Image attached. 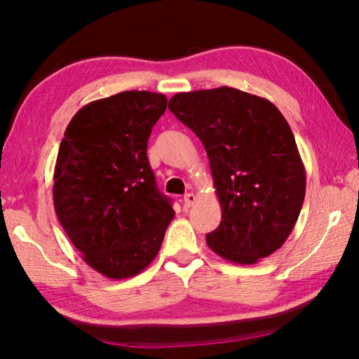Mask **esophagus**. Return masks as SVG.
Returning a JSON list of instances; mask_svg holds the SVG:
<instances>
[{
    "label": "esophagus",
    "instance_id": "1",
    "mask_svg": "<svg viewBox=\"0 0 359 359\" xmlns=\"http://www.w3.org/2000/svg\"><path fill=\"white\" fill-rule=\"evenodd\" d=\"M196 194H193V193H187L185 196H184V205H185V208H190L194 202H196Z\"/></svg>",
    "mask_w": 359,
    "mask_h": 359
}]
</instances>
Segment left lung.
Masks as SVG:
<instances>
[{"label": "left lung", "instance_id": "1", "mask_svg": "<svg viewBox=\"0 0 359 359\" xmlns=\"http://www.w3.org/2000/svg\"><path fill=\"white\" fill-rule=\"evenodd\" d=\"M168 108L202 141L221 205L213 252L251 265L284 245L306 193L290 126L270 100L221 86L179 93Z\"/></svg>", "mask_w": 359, "mask_h": 359}]
</instances>
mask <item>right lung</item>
I'll return each mask as SVG.
<instances>
[{
    "mask_svg": "<svg viewBox=\"0 0 359 359\" xmlns=\"http://www.w3.org/2000/svg\"><path fill=\"white\" fill-rule=\"evenodd\" d=\"M166 95L126 90L84 105L64 132L53 175L60 223L90 269L138 275L157 257L174 218L147 160Z\"/></svg>",
    "mask_w": 359,
    "mask_h": 359,
    "instance_id": "add662e5",
    "label": "right lung"
}]
</instances>
